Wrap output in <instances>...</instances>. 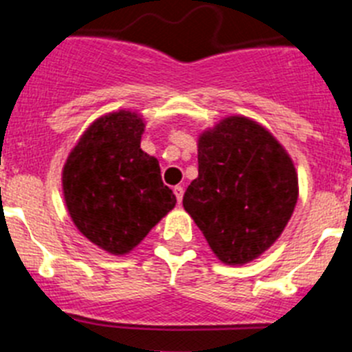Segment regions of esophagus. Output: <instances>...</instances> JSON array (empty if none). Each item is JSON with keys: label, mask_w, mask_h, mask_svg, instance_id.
Here are the masks:
<instances>
[{"label": "esophagus", "mask_w": 352, "mask_h": 352, "mask_svg": "<svg viewBox=\"0 0 352 352\" xmlns=\"http://www.w3.org/2000/svg\"><path fill=\"white\" fill-rule=\"evenodd\" d=\"M183 186H174V195H176V201H178V204H182L183 201Z\"/></svg>", "instance_id": "esophagus-1"}]
</instances>
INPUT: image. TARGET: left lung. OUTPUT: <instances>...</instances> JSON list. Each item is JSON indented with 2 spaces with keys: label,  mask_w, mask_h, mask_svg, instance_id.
<instances>
[{
  "label": "left lung",
  "mask_w": 352,
  "mask_h": 352,
  "mask_svg": "<svg viewBox=\"0 0 352 352\" xmlns=\"http://www.w3.org/2000/svg\"><path fill=\"white\" fill-rule=\"evenodd\" d=\"M197 162L183 208L223 264L252 263L280 238L296 208L291 155L261 123L232 114L201 132Z\"/></svg>",
  "instance_id": "8db88e82"
}]
</instances>
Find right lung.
Instances as JSON below:
<instances>
[{
	"label": "right lung",
	"instance_id": "1",
	"mask_svg": "<svg viewBox=\"0 0 352 352\" xmlns=\"http://www.w3.org/2000/svg\"><path fill=\"white\" fill-rule=\"evenodd\" d=\"M142 114L96 118L70 149L61 186L74 226L111 256H126L174 206L158 160L141 149Z\"/></svg>",
	"mask_w": 352,
	"mask_h": 352
}]
</instances>
